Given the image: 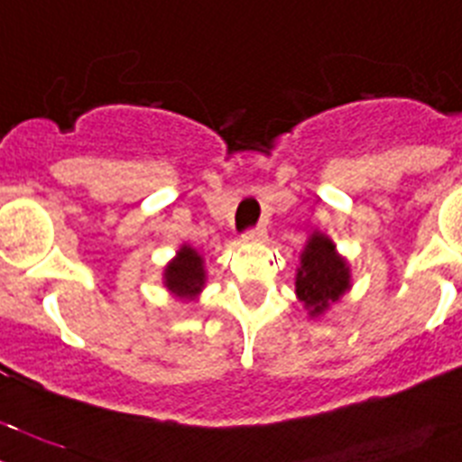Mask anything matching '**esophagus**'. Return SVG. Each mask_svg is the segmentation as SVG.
Masks as SVG:
<instances>
[{
    "instance_id": "1",
    "label": "esophagus",
    "mask_w": 462,
    "mask_h": 462,
    "mask_svg": "<svg viewBox=\"0 0 462 462\" xmlns=\"http://www.w3.org/2000/svg\"><path fill=\"white\" fill-rule=\"evenodd\" d=\"M245 239H248V241H264V239H266V230H264V226L251 227V230L245 232Z\"/></svg>"
}]
</instances>
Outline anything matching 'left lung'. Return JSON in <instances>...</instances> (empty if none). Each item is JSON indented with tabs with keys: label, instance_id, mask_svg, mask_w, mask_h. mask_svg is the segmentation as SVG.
I'll return each instance as SVG.
<instances>
[{
	"label": "left lung",
	"instance_id": "left-lung-1",
	"mask_svg": "<svg viewBox=\"0 0 462 462\" xmlns=\"http://www.w3.org/2000/svg\"><path fill=\"white\" fill-rule=\"evenodd\" d=\"M351 287V271L344 257L337 255L335 244L321 232H314L300 253L296 273V296L303 300L310 317H319L337 303Z\"/></svg>",
	"mask_w": 462,
	"mask_h": 462
}]
</instances>
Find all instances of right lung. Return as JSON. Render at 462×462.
I'll return each instance as SVG.
<instances>
[{"instance_id": "1", "label": "right lung", "mask_w": 462, "mask_h": 462, "mask_svg": "<svg viewBox=\"0 0 462 462\" xmlns=\"http://www.w3.org/2000/svg\"><path fill=\"white\" fill-rule=\"evenodd\" d=\"M205 262L191 245H182L178 255L172 257V262H168V266L163 269V284L168 287V291L184 300H193L200 294L205 287Z\"/></svg>"}]
</instances>
